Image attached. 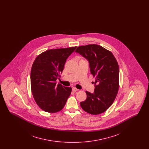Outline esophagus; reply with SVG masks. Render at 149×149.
Returning a JSON list of instances; mask_svg holds the SVG:
<instances>
[{"label":"esophagus","instance_id":"esophagus-1","mask_svg":"<svg viewBox=\"0 0 149 149\" xmlns=\"http://www.w3.org/2000/svg\"><path fill=\"white\" fill-rule=\"evenodd\" d=\"M78 89H77L76 88H74V87L72 88V91L73 92H76L77 91H78Z\"/></svg>","mask_w":149,"mask_h":149}]
</instances>
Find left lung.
I'll return each instance as SVG.
<instances>
[{
  "instance_id": "left-lung-1",
  "label": "left lung",
  "mask_w": 149,
  "mask_h": 149,
  "mask_svg": "<svg viewBox=\"0 0 149 149\" xmlns=\"http://www.w3.org/2000/svg\"><path fill=\"white\" fill-rule=\"evenodd\" d=\"M75 52L88 60L91 74L95 77L93 82L94 93L85 92L86 99L80 102V106L88 113H102L112 104L118 93L120 80L118 63L110 51L98 45L79 46Z\"/></svg>"
}]
</instances>
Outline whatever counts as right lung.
I'll return each instance as SVG.
<instances>
[{"label": "right lung", "mask_w": 149, "mask_h": 149, "mask_svg": "<svg viewBox=\"0 0 149 149\" xmlns=\"http://www.w3.org/2000/svg\"><path fill=\"white\" fill-rule=\"evenodd\" d=\"M77 47L48 50L36 58L31 71V86L37 104L45 112L56 113L65 106L71 87L56 84L64 65Z\"/></svg>", "instance_id": "1"}]
</instances>
